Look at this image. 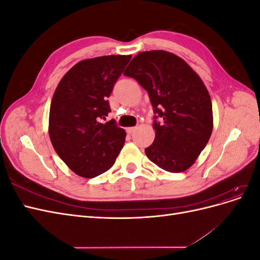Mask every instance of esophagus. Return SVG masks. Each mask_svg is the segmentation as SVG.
<instances>
[{"mask_svg":"<svg viewBox=\"0 0 260 260\" xmlns=\"http://www.w3.org/2000/svg\"><path fill=\"white\" fill-rule=\"evenodd\" d=\"M136 129H137V127H129V128L125 129V131H127V133H129V135H131V133L136 131Z\"/></svg>","mask_w":260,"mask_h":260,"instance_id":"obj_1","label":"esophagus"}]
</instances>
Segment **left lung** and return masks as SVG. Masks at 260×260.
Listing matches in <instances>:
<instances>
[{
  "label": "left lung",
  "mask_w": 260,
  "mask_h": 260,
  "mask_svg": "<svg viewBox=\"0 0 260 260\" xmlns=\"http://www.w3.org/2000/svg\"><path fill=\"white\" fill-rule=\"evenodd\" d=\"M124 76L148 93L155 119L154 142L145 148L148 159L169 172L190 168L212 131L210 95L200 76L182 58L155 50L136 55Z\"/></svg>",
  "instance_id": "left-lung-1"
}]
</instances>
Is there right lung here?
<instances>
[{"instance_id": "1", "label": "right lung", "mask_w": 260, "mask_h": 260, "mask_svg": "<svg viewBox=\"0 0 260 260\" xmlns=\"http://www.w3.org/2000/svg\"><path fill=\"white\" fill-rule=\"evenodd\" d=\"M131 55L83 59L61 78L51 102L49 135L55 152L76 175L91 179L111 169L125 131L104 122L114 85Z\"/></svg>"}]
</instances>
